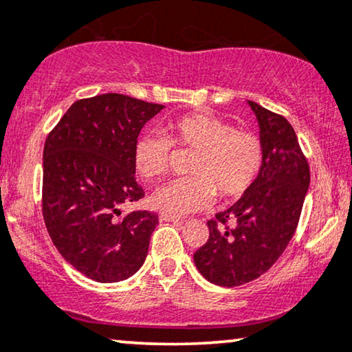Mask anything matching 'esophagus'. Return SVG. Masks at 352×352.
<instances>
[{
  "mask_svg": "<svg viewBox=\"0 0 352 352\" xmlns=\"http://www.w3.org/2000/svg\"><path fill=\"white\" fill-rule=\"evenodd\" d=\"M159 220L161 222H180V217L179 215H172V214H167V212H161L159 214Z\"/></svg>",
  "mask_w": 352,
  "mask_h": 352,
  "instance_id": "obj_1",
  "label": "esophagus"
}]
</instances>
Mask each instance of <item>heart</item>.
<instances>
[{"label": "heart", "mask_w": 352, "mask_h": 352, "mask_svg": "<svg viewBox=\"0 0 352 352\" xmlns=\"http://www.w3.org/2000/svg\"><path fill=\"white\" fill-rule=\"evenodd\" d=\"M159 133L140 135L133 144V166L140 177L154 180L166 175L172 162V146L193 151L185 179L161 186L151 204L162 212L182 215L199 210L220 199H236L248 193L259 177L264 146L257 133L233 129L208 112H191L168 120Z\"/></svg>", "instance_id": "heart-1"}]
</instances>
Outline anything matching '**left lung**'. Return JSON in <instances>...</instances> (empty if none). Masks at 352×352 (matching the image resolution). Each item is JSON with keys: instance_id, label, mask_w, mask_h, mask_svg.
<instances>
[{"instance_id": "8db88e82", "label": "left lung", "mask_w": 352, "mask_h": 352, "mask_svg": "<svg viewBox=\"0 0 352 352\" xmlns=\"http://www.w3.org/2000/svg\"><path fill=\"white\" fill-rule=\"evenodd\" d=\"M259 124L264 162L254 185L209 220V238L193 254L199 274L219 287H240L265 274L296 232L311 172L292 124L248 101Z\"/></svg>"}]
</instances>
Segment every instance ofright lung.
<instances>
[{"label": "right lung", "mask_w": 352, "mask_h": 352, "mask_svg": "<svg viewBox=\"0 0 352 352\" xmlns=\"http://www.w3.org/2000/svg\"><path fill=\"white\" fill-rule=\"evenodd\" d=\"M162 109L106 93L75 101L46 138V230L59 254L95 282L132 277L146 259L157 214L122 215L119 208L144 196L135 180L133 144L143 125Z\"/></svg>", "instance_id": "1"}]
</instances>
